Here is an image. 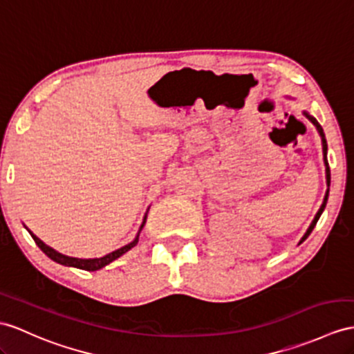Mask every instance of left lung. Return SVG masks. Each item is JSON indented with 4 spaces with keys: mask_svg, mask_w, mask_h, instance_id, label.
<instances>
[{
    "mask_svg": "<svg viewBox=\"0 0 354 354\" xmlns=\"http://www.w3.org/2000/svg\"><path fill=\"white\" fill-rule=\"evenodd\" d=\"M304 115H305V117L309 120V122H311V123L315 126V129H317L318 135H320V138H322V147H323V160H324V167H326V185H327V191H326V194H324V200H323V204H322V207H320V209H318V212H317V214H315V218L313 219L311 225H309V228L306 230V232H305V234H304V237L300 239L299 245H300V243H304L305 240L308 239V236L311 234L313 230H314V227L317 225L318 219H320V216H322V213L324 212V209H326V204H327V198H329V186H330V168H329V162H327V142H326V136H324V132H323V127L320 126V123H318L317 120H315L313 115H309L306 111H304Z\"/></svg>",
    "mask_w": 354,
    "mask_h": 354,
    "instance_id": "1",
    "label": "left lung"
}]
</instances>
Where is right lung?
<instances>
[{"mask_svg":"<svg viewBox=\"0 0 354 354\" xmlns=\"http://www.w3.org/2000/svg\"><path fill=\"white\" fill-rule=\"evenodd\" d=\"M147 213H149V209H147V212H145L141 227H140V230H138L136 236H135V239L132 240L131 243H127V245L122 246L120 249H115V251H112V252H109V254H106V255H103V257H100V258H75V257L64 255V254H62V252L55 251L54 248L48 246L45 242H41V240H40L36 234H34V232H31L25 225H24V227L27 228V231L30 232L31 237L34 239V242H36V245H37V246L41 249V251L45 252L53 261H55V263H58V264H62V266H67V267H76V269H81V270L96 272V270H100L102 267H105V266H108L109 263L117 260V258H120L123 254H126L127 251H131V249H132L133 246H136L138 240H140L141 230H142L144 225H145V221H147Z\"/></svg>","mask_w":354,"mask_h":354,"instance_id":"add662e5","label":"right lung"}]
</instances>
